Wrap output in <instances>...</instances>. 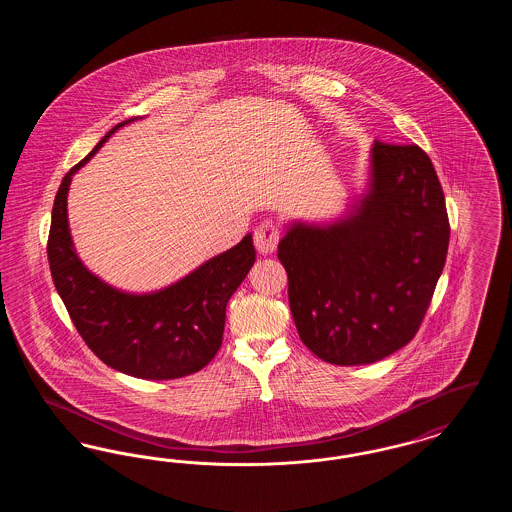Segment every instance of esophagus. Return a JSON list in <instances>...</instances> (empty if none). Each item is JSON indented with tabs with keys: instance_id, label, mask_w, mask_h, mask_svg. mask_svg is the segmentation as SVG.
I'll return each instance as SVG.
<instances>
[{
	"instance_id": "1",
	"label": "esophagus",
	"mask_w": 512,
	"mask_h": 512,
	"mask_svg": "<svg viewBox=\"0 0 512 512\" xmlns=\"http://www.w3.org/2000/svg\"><path fill=\"white\" fill-rule=\"evenodd\" d=\"M253 242L259 253L270 255L272 251H276V245L280 242V230L270 220H265L257 226L253 234Z\"/></svg>"
}]
</instances>
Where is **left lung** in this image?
I'll return each mask as SVG.
<instances>
[{"mask_svg": "<svg viewBox=\"0 0 512 512\" xmlns=\"http://www.w3.org/2000/svg\"><path fill=\"white\" fill-rule=\"evenodd\" d=\"M449 245L438 174L414 144L374 142L368 186L332 222L286 224L278 259L299 338L330 365H370L413 340Z\"/></svg>", "mask_w": 512, "mask_h": 512, "instance_id": "left-lung-1", "label": "left lung"}]
</instances>
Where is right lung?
Returning <instances> with one entry per match:
<instances>
[{"label": "right lung", "mask_w": 512, "mask_h": 512, "mask_svg": "<svg viewBox=\"0 0 512 512\" xmlns=\"http://www.w3.org/2000/svg\"><path fill=\"white\" fill-rule=\"evenodd\" d=\"M111 128L76 167L65 174L51 211L48 259L61 295L82 340L99 359L122 374L144 380H172L209 365L222 343L226 303L255 263L253 238L155 292L113 288L82 263L74 249L67 195L80 171L119 128Z\"/></svg>", "instance_id": "obj_1"}]
</instances>
